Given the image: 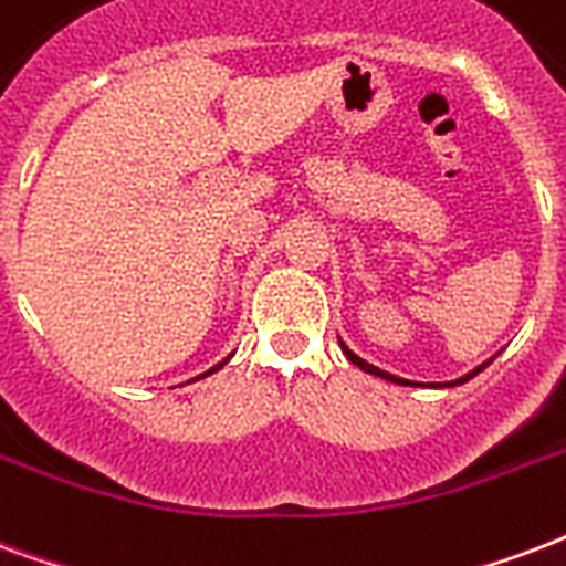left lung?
<instances>
[{
  "label": "left lung",
  "instance_id": "obj_1",
  "mask_svg": "<svg viewBox=\"0 0 566 566\" xmlns=\"http://www.w3.org/2000/svg\"><path fill=\"white\" fill-rule=\"evenodd\" d=\"M339 346H343V352H346V358L352 360V364H358L360 369H364V373H373V376H379V379H388V381H394V385H415V381H409V379H399V376H390V373H385V369H379V367H373V364H367V360L364 358H358V355H355V352H352V348L346 346V343H339ZM483 367H486V364H483ZM483 367H478V369H471L469 376H462V379H457V381H448V385H444V388H450V385H462V381H469V379H474V376H478L480 369ZM441 388V385H439Z\"/></svg>",
  "mask_w": 566,
  "mask_h": 566
}]
</instances>
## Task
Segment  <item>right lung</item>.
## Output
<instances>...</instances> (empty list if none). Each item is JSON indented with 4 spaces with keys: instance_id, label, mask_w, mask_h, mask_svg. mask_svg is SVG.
Wrapping results in <instances>:
<instances>
[{
    "instance_id": "1",
    "label": "right lung",
    "mask_w": 566,
    "mask_h": 566,
    "mask_svg": "<svg viewBox=\"0 0 566 566\" xmlns=\"http://www.w3.org/2000/svg\"><path fill=\"white\" fill-rule=\"evenodd\" d=\"M223 364H227V360H220L218 367H211V369H208V373H202V376H197V379H206V376H211V373H218V369L223 367Z\"/></svg>"
}]
</instances>
